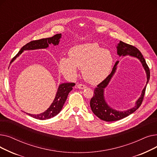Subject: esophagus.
Listing matches in <instances>:
<instances>
[{
	"label": "esophagus",
	"instance_id": "1",
	"mask_svg": "<svg viewBox=\"0 0 157 157\" xmlns=\"http://www.w3.org/2000/svg\"><path fill=\"white\" fill-rule=\"evenodd\" d=\"M77 87L79 89H85V88H86V86L85 85H83V84H78Z\"/></svg>",
	"mask_w": 157,
	"mask_h": 157
}]
</instances>
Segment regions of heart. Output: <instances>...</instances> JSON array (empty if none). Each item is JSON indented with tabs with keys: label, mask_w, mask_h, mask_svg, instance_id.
<instances>
[{
	"label": "heart",
	"mask_w": 157,
	"mask_h": 157,
	"mask_svg": "<svg viewBox=\"0 0 157 157\" xmlns=\"http://www.w3.org/2000/svg\"><path fill=\"white\" fill-rule=\"evenodd\" d=\"M69 58L62 57L59 62L60 72L69 79L78 76V68L81 69L84 79L91 84H97L105 79L111 71L113 58L109 51L97 43L76 45L69 49Z\"/></svg>",
	"instance_id": "heart-1"
}]
</instances>
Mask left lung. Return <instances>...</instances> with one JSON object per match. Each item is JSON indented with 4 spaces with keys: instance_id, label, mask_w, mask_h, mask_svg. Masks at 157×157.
<instances>
[{
    "instance_id": "1",
    "label": "left lung",
    "mask_w": 157,
    "mask_h": 157,
    "mask_svg": "<svg viewBox=\"0 0 157 157\" xmlns=\"http://www.w3.org/2000/svg\"><path fill=\"white\" fill-rule=\"evenodd\" d=\"M117 53L118 55L121 56H127L130 55L134 57H136L140 61H141L143 67L146 72V78L147 81L146 85L144 86V89L142 91V94L141 97H139V99L137 101L136 103V105L132 109H130L127 111H119L115 109H112L109 105L106 103L104 96V88L108 86L109 81L113 77V74H114L115 71L117 69V65L119 61H117L115 63L113 70L109 75L103 81H102L101 83L97 85V87L94 89V94L93 97L90 100V107H91L92 111L93 113L96 115V116L99 118L101 120L105 121H117L120 120L122 118H124L128 115L133 113L136 111L139 107L141 105L144 96L145 94V91L147 84L148 81L150 80V69L146 62L144 58L143 57L142 53L140 52L139 49L134 46H132L130 44H127L120 41L119 44L117 46Z\"/></svg>"
}]
</instances>
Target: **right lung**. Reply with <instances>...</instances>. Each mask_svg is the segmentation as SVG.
Segmentation results:
<instances>
[{"instance_id": "add662e5", "label": "right lung", "mask_w": 157, "mask_h": 157, "mask_svg": "<svg viewBox=\"0 0 157 157\" xmlns=\"http://www.w3.org/2000/svg\"><path fill=\"white\" fill-rule=\"evenodd\" d=\"M61 37V34H58L52 37L30 41V43L26 44L21 48L19 52L13 58L11 62L14 60L16 58L18 57L25 50H33V49H37L47 48L49 46V44H53L54 46L58 45L59 43ZM74 85H75V83H66L60 85L53 103L46 111L39 114H31L29 113L27 114L33 118L41 120L53 118V117L56 116V114H59L62 110L64 103L67 100L69 93L72 90V87Z\"/></svg>"}]
</instances>
